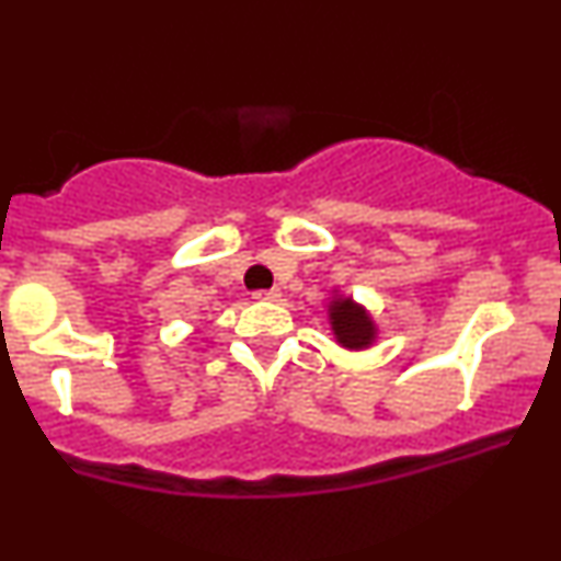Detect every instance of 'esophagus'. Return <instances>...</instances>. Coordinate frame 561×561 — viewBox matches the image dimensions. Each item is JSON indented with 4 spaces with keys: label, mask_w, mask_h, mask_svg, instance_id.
<instances>
[{
    "label": "esophagus",
    "mask_w": 561,
    "mask_h": 561,
    "mask_svg": "<svg viewBox=\"0 0 561 561\" xmlns=\"http://www.w3.org/2000/svg\"><path fill=\"white\" fill-rule=\"evenodd\" d=\"M255 298L259 300H279L282 298V293L279 289H255Z\"/></svg>",
    "instance_id": "obj_1"
}]
</instances>
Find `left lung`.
<instances>
[{
	"mask_svg": "<svg viewBox=\"0 0 561 561\" xmlns=\"http://www.w3.org/2000/svg\"><path fill=\"white\" fill-rule=\"evenodd\" d=\"M330 324L337 343L343 347H351V351H362V347H369L375 343V321L351 298L332 300Z\"/></svg>",
	"mask_w": 561,
	"mask_h": 561,
	"instance_id": "obj_1",
	"label": "left lung"
}]
</instances>
